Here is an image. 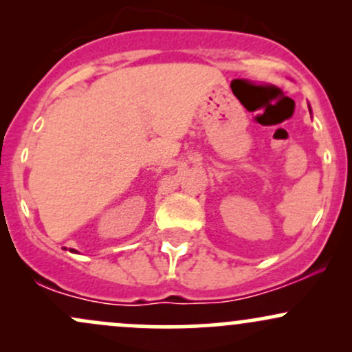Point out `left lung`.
Listing matches in <instances>:
<instances>
[{"mask_svg": "<svg viewBox=\"0 0 352 352\" xmlns=\"http://www.w3.org/2000/svg\"><path fill=\"white\" fill-rule=\"evenodd\" d=\"M309 112H311V109H309Z\"/></svg>", "mask_w": 352, "mask_h": 352, "instance_id": "1", "label": "left lung"}]
</instances>
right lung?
Wrapping results in <instances>:
<instances>
[{
    "instance_id": "right-lung-1",
    "label": "right lung",
    "mask_w": 352,
    "mask_h": 352,
    "mask_svg": "<svg viewBox=\"0 0 352 352\" xmlns=\"http://www.w3.org/2000/svg\"><path fill=\"white\" fill-rule=\"evenodd\" d=\"M63 250H67V248H66V246H64V248H63ZM69 252H72V253H79V252H78V250H74V248H69Z\"/></svg>"
}]
</instances>
